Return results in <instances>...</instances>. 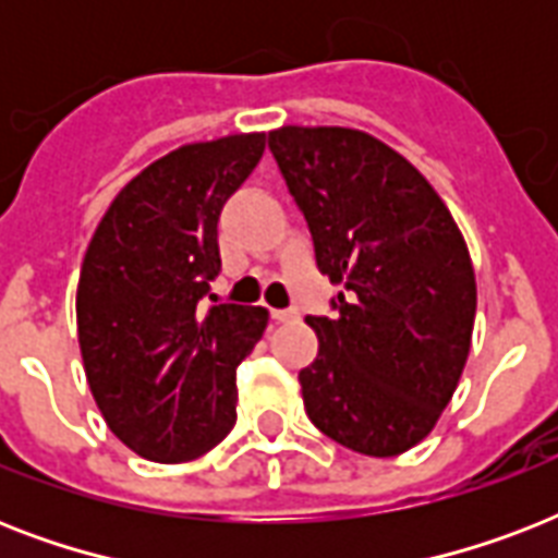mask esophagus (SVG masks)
Instances as JSON below:
<instances>
[{
  "instance_id": "1",
  "label": "esophagus",
  "mask_w": 558,
  "mask_h": 558,
  "mask_svg": "<svg viewBox=\"0 0 558 558\" xmlns=\"http://www.w3.org/2000/svg\"><path fill=\"white\" fill-rule=\"evenodd\" d=\"M271 318L278 324H289V322H295L298 313L295 310H271Z\"/></svg>"
}]
</instances>
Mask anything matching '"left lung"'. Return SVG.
Returning <instances> with one entry per match:
<instances>
[{
    "label": "left lung",
    "instance_id": "left-lung-1",
    "mask_svg": "<svg viewBox=\"0 0 558 558\" xmlns=\"http://www.w3.org/2000/svg\"><path fill=\"white\" fill-rule=\"evenodd\" d=\"M304 210L332 318H306L318 356L298 373L306 416L367 458L425 440L466 367L477 287L466 240L420 170L350 126L271 130Z\"/></svg>",
    "mask_w": 558,
    "mask_h": 558
}]
</instances>
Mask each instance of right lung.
I'll list each match as a JSON object with an SVG mask.
<instances>
[{"mask_svg": "<svg viewBox=\"0 0 558 558\" xmlns=\"http://www.w3.org/2000/svg\"><path fill=\"white\" fill-rule=\"evenodd\" d=\"M266 133L182 144L130 179L92 234L77 280V341L95 405L126 449L156 463L210 451L236 420V365L263 306L202 304L219 271V210Z\"/></svg>", "mask_w": 558, "mask_h": 558, "instance_id": "obj_1", "label": "right lung"}]
</instances>
